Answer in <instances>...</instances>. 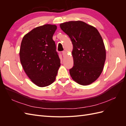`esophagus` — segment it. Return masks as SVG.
<instances>
[{
  "mask_svg": "<svg viewBox=\"0 0 126 126\" xmlns=\"http://www.w3.org/2000/svg\"><path fill=\"white\" fill-rule=\"evenodd\" d=\"M67 51H63V56H65V55H67Z\"/></svg>",
  "mask_w": 126,
  "mask_h": 126,
  "instance_id": "esophagus-1",
  "label": "esophagus"
}]
</instances>
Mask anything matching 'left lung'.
<instances>
[{"label":"left lung","mask_w":126,"mask_h":126,"mask_svg":"<svg viewBox=\"0 0 126 126\" xmlns=\"http://www.w3.org/2000/svg\"><path fill=\"white\" fill-rule=\"evenodd\" d=\"M73 45L74 66L69 70L72 79L79 85L91 84L99 77L106 60V49L100 34L94 27L81 21L60 25Z\"/></svg>","instance_id":"obj_1"}]
</instances>
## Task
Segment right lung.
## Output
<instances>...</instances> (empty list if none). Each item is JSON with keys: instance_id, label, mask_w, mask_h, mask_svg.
<instances>
[{"instance_id": "1", "label": "right lung", "mask_w": 126, "mask_h": 126, "mask_svg": "<svg viewBox=\"0 0 126 126\" xmlns=\"http://www.w3.org/2000/svg\"><path fill=\"white\" fill-rule=\"evenodd\" d=\"M55 25L37 27L22 38L20 51V63L32 81L40 87L51 85L56 79L60 66L52 36Z\"/></svg>"}]
</instances>
